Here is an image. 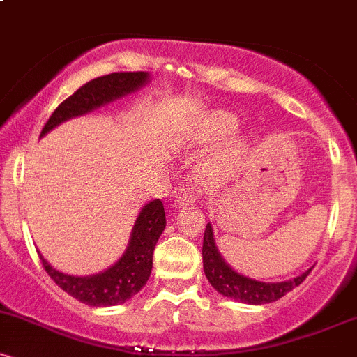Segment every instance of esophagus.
I'll return each instance as SVG.
<instances>
[{
    "mask_svg": "<svg viewBox=\"0 0 357 357\" xmlns=\"http://www.w3.org/2000/svg\"><path fill=\"white\" fill-rule=\"evenodd\" d=\"M196 198H198L196 192L190 190V188H186V190H181L179 191V195L176 196V204H178V206H186V204L195 203Z\"/></svg>",
    "mask_w": 357,
    "mask_h": 357,
    "instance_id": "1",
    "label": "esophagus"
}]
</instances>
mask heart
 <instances>
[{"mask_svg":"<svg viewBox=\"0 0 357 357\" xmlns=\"http://www.w3.org/2000/svg\"><path fill=\"white\" fill-rule=\"evenodd\" d=\"M236 127V117L230 112H225V110H213V112L204 114L199 119L198 126L192 129V132L188 136V141L191 144H210V142L216 141V139L227 136L228 132H231ZM247 139L243 136H235L228 137L223 144L220 146V149L211 155L210 161L206 162V174L211 179H220L228 176L236 169V166L240 165L243 155L247 154Z\"/></svg>","mask_w":357,"mask_h":357,"instance_id":"1","label":"heart"}]
</instances>
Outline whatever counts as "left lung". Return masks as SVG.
<instances>
[{
  "label": "left lung",
  "mask_w": 357,
  "mask_h": 357,
  "mask_svg": "<svg viewBox=\"0 0 357 357\" xmlns=\"http://www.w3.org/2000/svg\"><path fill=\"white\" fill-rule=\"evenodd\" d=\"M203 268L208 282L216 292L221 294L223 297L241 302V304L252 305L270 304V302L278 301L287 292L301 285L312 270H305L302 275L285 282H260L255 280V278L241 275L221 257L220 250L215 243V233H213L211 223L206 225L203 236Z\"/></svg>",
  "instance_id": "obj_1"
}]
</instances>
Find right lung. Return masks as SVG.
Returning <instances> with one entry per match:
<instances>
[{
  "label": "right lung",
  "mask_w": 357,
  "mask_h": 357,
  "mask_svg": "<svg viewBox=\"0 0 357 357\" xmlns=\"http://www.w3.org/2000/svg\"><path fill=\"white\" fill-rule=\"evenodd\" d=\"M149 80L151 75L147 72H119L87 82L55 109L42 129L40 137L50 132L61 122L85 116L110 102L134 93L149 84ZM165 228V206L161 199H153L139 211L126 252L104 272L87 277L68 275L53 268L42 253L40 258L52 280L82 304L92 307L117 305L136 296L149 280L154 247Z\"/></svg>",
  "instance_id": "add662e5"
}]
</instances>
